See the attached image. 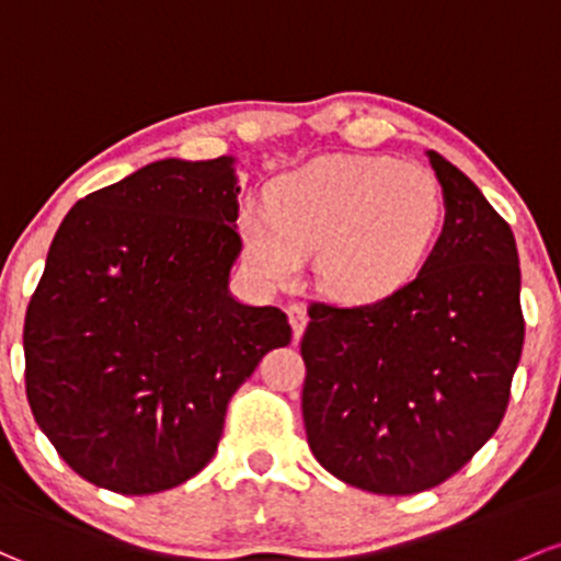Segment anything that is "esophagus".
Wrapping results in <instances>:
<instances>
[{
  "mask_svg": "<svg viewBox=\"0 0 561 561\" xmlns=\"http://www.w3.org/2000/svg\"><path fill=\"white\" fill-rule=\"evenodd\" d=\"M287 317H290L293 339H300V333H304L306 322H309V314H306V306H304V304L287 306Z\"/></svg>",
  "mask_w": 561,
  "mask_h": 561,
  "instance_id": "obj_1",
  "label": "esophagus"
}]
</instances>
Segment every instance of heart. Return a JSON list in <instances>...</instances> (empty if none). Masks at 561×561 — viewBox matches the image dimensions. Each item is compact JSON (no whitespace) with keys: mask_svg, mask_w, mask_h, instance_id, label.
Here are the masks:
<instances>
[{"mask_svg":"<svg viewBox=\"0 0 561 561\" xmlns=\"http://www.w3.org/2000/svg\"><path fill=\"white\" fill-rule=\"evenodd\" d=\"M444 220L438 176L379 156L317 158L276 176L268 206H244L241 241L265 279H293L317 250V279L341 300H379L411 282Z\"/></svg>","mask_w":561,"mask_h":561,"instance_id":"1","label":"heart"}]
</instances>
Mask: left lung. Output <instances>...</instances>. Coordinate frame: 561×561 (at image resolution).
I'll use <instances>...</instances> for the list:
<instances>
[{"instance_id": "8db88e82", "label": "left lung", "mask_w": 561, "mask_h": 561, "mask_svg": "<svg viewBox=\"0 0 561 561\" xmlns=\"http://www.w3.org/2000/svg\"><path fill=\"white\" fill-rule=\"evenodd\" d=\"M446 220L422 271L363 306H309L304 427L317 462L374 494L451 479L494 435L522 357V271L508 222L430 150Z\"/></svg>"}]
</instances>
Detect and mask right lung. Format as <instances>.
Instances as JSON below:
<instances>
[{
  "label": "right lung",
  "mask_w": 561,
  "mask_h": 561,
  "mask_svg": "<svg viewBox=\"0 0 561 561\" xmlns=\"http://www.w3.org/2000/svg\"><path fill=\"white\" fill-rule=\"evenodd\" d=\"M233 158H167L80 198L26 309V398L96 486L156 494L215 457L233 392L290 344L276 306L228 293L241 252Z\"/></svg>",
  "instance_id": "add662e5"
}]
</instances>
